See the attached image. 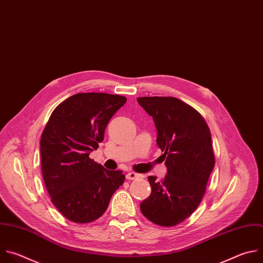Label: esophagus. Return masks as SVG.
Segmentation results:
<instances>
[{
  "label": "esophagus",
  "mask_w": 263,
  "mask_h": 263,
  "mask_svg": "<svg viewBox=\"0 0 263 263\" xmlns=\"http://www.w3.org/2000/svg\"><path fill=\"white\" fill-rule=\"evenodd\" d=\"M139 177H141V175L138 173H135V172H129L126 174V179H128V180H134Z\"/></svg>",
  "instance_id": "34e87169"
}]
</instances>
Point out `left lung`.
<instances>
[{
  "label": "left lung",
  "mask_w": 263,
  "mask_h": 263,
  "mask_svg": "<svg viewBox=\"0 0 263 263\" xmlns=\"http://www.w3.org/2000/svg\"><path fill=\"white\" fill-rule=\"evenodd\" d=\"M137 100L154 120L168 170L161 181L148 177L151 194L141 203V212L156 225L173 227L196 211L205 194L216 163L211 130L197 110L176 97Z\"/></svg>",
  "instance_id": "8db88e82"
}]
</instances>
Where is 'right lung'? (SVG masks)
<instances>
[{
	"instance_id": "right-lung-1",
	"label": "right lung",
	"mask_w": 263,
	"mask_h": 263,
	"mask_svg": "<svg viewBox=\"0 0 263 263\" xmlns=\"http://www.w3.org/2000/svg\"><path fill=\"white\" fill-rule=\"evenodd\" d=\"M126 97L78 93L52 111L40 140L41 170L50 200L69 221L86 224L106 213L125 180L122 171L104 169L89 157Z\"/></svg>"
}]
</instances>
